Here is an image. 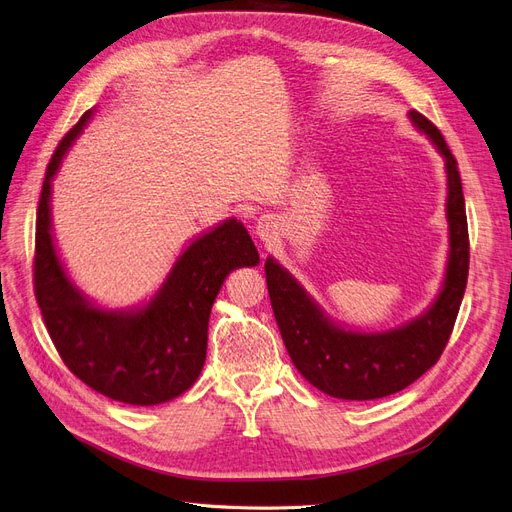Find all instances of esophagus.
Returning <instances> with one entry per match:
<instances>
[{
  "instance_id": "obj_1",
  "label": "esophagus",
  "mask_w": 512,
  "mask_h": 512,
  "mask_svg": "<svg viewBox=\"0 0 512 512\" xmlns=\"http://www.w3.org/2000/svg\"><path fill=\"white\" fill-rule=\"evenodd\" d=\"M257 234H259L263 240L270 238V223H268V219H261V221L257 223Z\"/></svg>"
}]
</instances>
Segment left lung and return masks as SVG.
<instances>
[{
	"label": "left lung",
	"mask_w": 512,
	"mask_h": 512,
	"mask_svg": "<svg viewBox=\"0 0 512 512\" xmlns=\"http://www.w3.org/2000/svg\"><path fill=\"white\" fill-rule=\"evenodd\" d=\"M409 118L439 149L447 168V274L439 297L420 318L384 333L346 331L320 312L287 270L266 259L272 310L291 361L314 388L335 399H382L413 384L441 358L464 297L470 244L458 162L437 126L418 111H409Z\"/></svg>",
	"instance_id": "left-lung-1"
}]
</instances>
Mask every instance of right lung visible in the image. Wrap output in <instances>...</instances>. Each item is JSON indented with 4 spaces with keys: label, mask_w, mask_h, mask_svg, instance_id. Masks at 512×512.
<instances>
[{
    "label": "right lung",
    "mask_w": 512,
    "mask_h": 512,
    "mask_svg": "<svg viewBox=\"0 0 512 512\" xmlns=\"http://www.w3.org/2000/svg\"><path fill=\"white\" fill-rule=\"evenodd\" d=\"M90 116L86 111L61 139L46 168L35 221V299L75 377L113 401L160 405L198 380L208 316L223 280L236 268L257 266L259 253L244 225L227 219L187 246L147 306L135 312L92 306L71 285L50 234L52 177Z\"/></svg>",
    "instance_id": "obj_1"
}]
</instances>
